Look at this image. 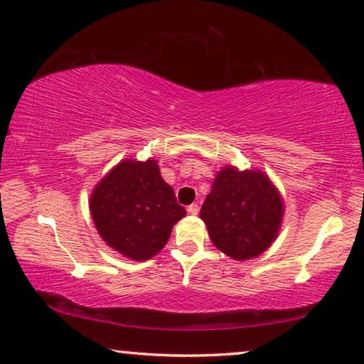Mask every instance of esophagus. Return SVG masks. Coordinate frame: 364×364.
<instances>
[{
    "label": "esophagus",
    "mask_w": 364,
    "mask_h": 364,
    "mask_svg": "<svg viewBox=\"0 0 364 364\" xmlns=\"http://www.w3.org/2000/svg\"><path fill=\"white\" fill-rule=\"evenodd\" d=\"M188 212L191 213V215H198V213H199V205L198 204L188 205Z\"/></svg>",
    "instance_id": "obj_1"
}]
</instances>
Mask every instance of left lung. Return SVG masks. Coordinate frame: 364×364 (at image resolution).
I'll list each match as a JSON object with an SVG mask.
<instances>
[{
    "mask_svg": "<svg viewBox=\"0 0 364 364\" xmlns=\"http://www.w3.org/2000/svg\"><path fill=\"white\" fill-rule=\"evenodd\" d=\"M282 215L284 204L267 176L233 166L218 173L200 209L212 243L236 261L262 255L275 240Z\"/></svg>",
    "mask_w": 364,
    "mask_h": 364,
    "instance_id": "obj_1",
    "label": "left lung"
}]
</instances>
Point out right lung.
<instances>
[{
    "label": "right lung",
    "mask_w": 364,
    "mask_h": 364,
    "mask_svg": "<svg viewBox=\"0 0 364 364\" xmlns=\"http://www.w3.org/2000/svg\"><path fill=\"white\" fill-rule=\"evenodd\" d=\"M90 212L105 243L136 261L157 255L186 215L154 160L114 166L92 193Z\"/></svg>",
    "instance_id": "right-lung-1"
}]
</instances>
